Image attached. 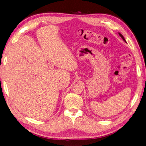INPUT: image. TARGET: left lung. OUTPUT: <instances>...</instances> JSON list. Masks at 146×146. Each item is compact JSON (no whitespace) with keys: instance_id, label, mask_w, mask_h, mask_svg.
<instances>
[{"instance_id":"8db88e82","label":"left lung","mask_w":146,"mask_h":146,"mask_svg":"<svg viewBox=\"0 0 146 146\" xmlns=\"http://www.w3.org/2000/svg\"><path fill=\"white\" fill-rule=\"evenodd\" d=\"M118 34H119V35L120 36V37H121V38H122L123 39V41H124V42H126V41H125V38H124V37H123V35H122V34H121L120 33H118Z\"/></svg>"}]
</instances>
